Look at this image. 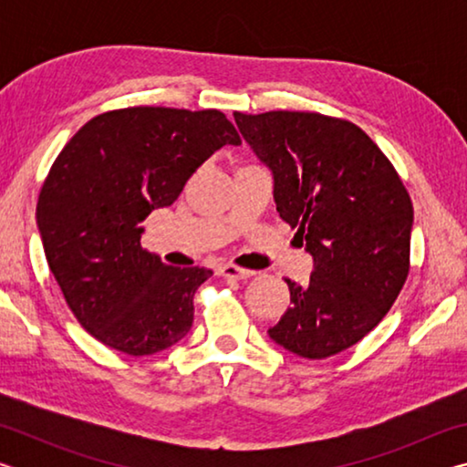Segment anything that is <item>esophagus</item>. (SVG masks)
<instances>
[{
	"mask_svg": "<svg viewBox=\"0 0 467 467\" xmlns=\"http://www.w3.org/2000/svg\"><path fill=\"white\" fill-rule=\"evenodd\" d=\"M218 272L224 275V278H234V280H244V278H251L253 272L251 270H243L239 265H233V264H224L218 267Z\"/></svg>",
	"mask_w": 467,
	"mask_h": 467,
	"instance_id": "esophagus-1",
	"label": "esophagus"
}]
</instances>
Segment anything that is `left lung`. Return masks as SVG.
I'll return each instance as SVG.
<instances>
[{
	"mask_svg": "<svg viewBox=\"0 0 467 467\" xmlns=\"http://www.w3.org/2000/svg\"><path fill=\"white\" fill-rule=\"evenodd\" d=\"M243 138L274 172L284 223L315 259L306 286L286 278L292 306L270 337L303 358L360 342L410 272L414 208L381 148L358 125L309 110L234 113Z\"/></svg>",
	"mask_w": 467,
	"mask_h": 467,
	"instance_id": "left-lung-1",
	"label": "left lung"
}]
</instances>
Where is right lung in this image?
Returning <instances> with one entry per match:
<instances>
[{"label": "right lung", "instance_id": "right-lung-1", "mask_svg": "<svg viewBox=\"0 0 467 467\" xmlns=\"http://www.w3.org/2000/svg\"><path fill=\"white\" fill-rule=\"evenodd\" d=\"M226 144L241 136L216 109L128 107L92 117L55 158L36 224L67 306L99 342L146 357L192 329L212 270L162 264L141 249L140 224Z\"/></svg>", "mask_w": 467, "mask_h": 467}]
</instances>
